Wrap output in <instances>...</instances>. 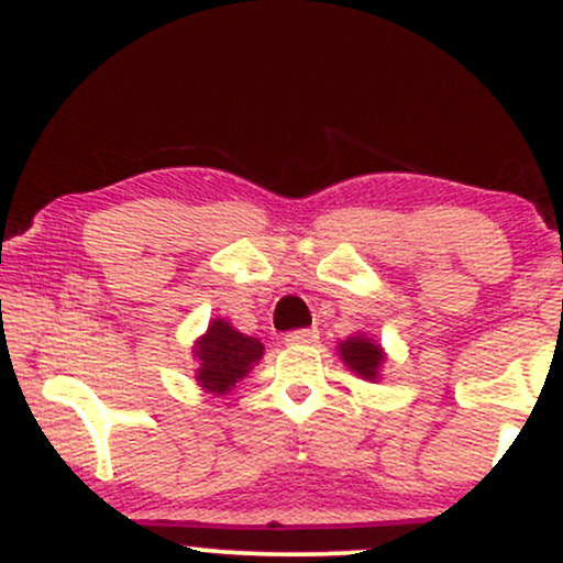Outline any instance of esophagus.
Instances as JSON below:
<instances>
[{"mask_svg": "<svg viewBox=\"0 0 563 563\" xmlns=\"http://www.w3.org/2000/svg\"><path fill=\"white\" fill-rule=\"evenodd\" d=\"M284 340H287V343H292V345H311V343H316V340H319V330H292V332H287L284 334Z\"/></svg>", "mask_w": 563, "mask_h": 563, "instance_id": "obj_1", "label": "esophagus"}]
</instances>
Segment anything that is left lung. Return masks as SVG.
Returning <instances> with one entry per match:
<instances>
[{
  "mask_svg": "<svg viewBox=\"0 0 563 563\" xmlns=\"http://www.w3.org/2000/svg\"><path fill=\"white\" fill-rule=\"evenodd\" d=\"M340 353H343V362L349 364L356 375L366 377V380H375L377 366L383 364L380 345H375L366 338H349L345 343H340Z\"/></svg>",
  "mask_w": 563,
  "mask_h": 563,
  "instance_id": "1",
  "label": "left lung"
}]
</instances>
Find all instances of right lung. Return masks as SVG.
Returning <instances> with one entry per match:
<instances>
[{
  "mask_svg": "<svg viewBox=\"0 0 563 563\" xmlns=\"http://www.w3.org/2000/svg\"><path fill=\"white\" fill-rule=\"evenodd\" d=\"M194 356L199 362L197 380L201 388L223 396L242 380L250 366L263 356L261 340L236 332L229 321L214 319L205 338L199 340Z\"/></svg>",
  "mask_w": 563,
  "mask_h": 563,
  "instance_id": "right-lung-1",
  "label": "right lung"
}]
</instances>
